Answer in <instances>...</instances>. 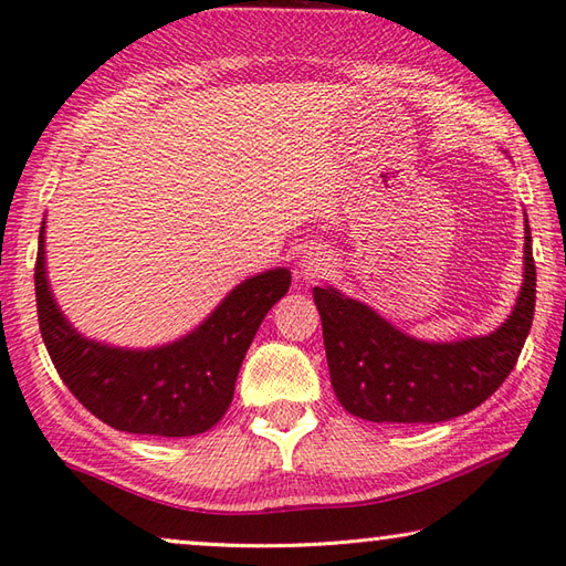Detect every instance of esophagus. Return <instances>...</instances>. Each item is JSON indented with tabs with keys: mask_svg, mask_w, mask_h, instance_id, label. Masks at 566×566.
Listing matches in <instances>:
<instances>
[{
	"mask_svg": "<svg viewBox=\"0 0 566 566\" xmlns=\"http://www.w3.org/2000/svg\"><path fill=\"white\" fill-rule=\"evenodd\" d=\"M329 271V259L325 251H307L303 259H300V275L305 281L322 279Z\"/></svg>",
	"mask_w": 566,
	"mask_h": 566,
	"instance_id": "obj_1",
	"label": "esophagus"
}]
</instances>
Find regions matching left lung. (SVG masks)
Segmentation results:
<instances>
[{"instance_id":"left-lung-1","label":"left lung","mask_w":566,"mask_h":566,"mask_svg":"<svg viewBox=\"0 0 566 566\" xmlns=\"http://www.w3.org/2000/svg\"><path fill=\"white\" fill-rule=\"evenodd\" d=\"M533 237L525 219V281L513 315L489 337L428 344L390 327L334 287H313L332 388L356 418L424 424L459 418L503 384L535 315Z\"/></svg>"}]
</instances>
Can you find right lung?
<instances>
[{
  "label": "right lung",
  "instance_id": "add662e5",
  "mask_svg": "<svg viewBox=\"0 0 566 566\" xmlns=\"http://www.w3.org/2000/svg\"><path fill=\"white\" fill-rule=\"evenodd\" d=\"M33 283L41 337L55 371L95 418L132 434L190 437L210 430L232 406L249 344L291 287V273L253 275L186 339L146 352L90 342L67 325L45 281L43 227Z\"/></svg>",
  "mask_w": 566,
  "mask_h": 566
}]
</instances>
